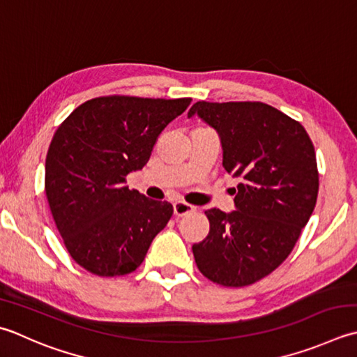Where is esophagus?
<instances>
[{
  "label": "esophagus",
  "instance_id": "esophagus-1",
  "mask_svg": "<svg viewBox=\"0 0 357 357\" xmlns=\"http://www.w3.org/2000/svg\"><path fill=\"white\" fill-rule=\"evenodd\" d=\"M195 212V207L192 204H187L184 201H176L173 204V213L174 216H184Z\"/></svg>",
  "mask_w": 357,
  "mask_h": 357
}]
</instances>
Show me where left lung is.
<instances>
[{
  "instance_id": "left-lung-1",
  "label": "left lung",
  "mask_w": 357,
  "mask_h": 357,
  "mask_svg": "<svg viewBox=\"0 0 357 357\" xmlns=\"http://www.w3.org/2000/svg\"><path fill=\"white\" fill-rule=\"evenodd\" d=\"M216 130L222 165L238 178L236 211H206L208 235L192 246L201 274L230 288L252 284L288 258L316 207L319 172L303 125L261 102H197Z\"/></svg>"
}]
</instances>
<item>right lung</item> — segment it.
Masks as SVG:
<instances>
[{
    "mask_svg": "<svg viewBox=\"0 0 357 357\" xmlns=\"http://www.w3.org/2000/svg\"><path fill=\"white\" fill-rule=\"evenodd\" d=\"M190 102L96 97L55 131L46 155V198L69 255L91 274L136 271L172 218L170 202L145 198L125 183L149 162L158 136Z\"/></svg>",
    "mask_w": 357,
    "mask_h": 357,
    "instance_id": "right-lung-1",
    "label": "right lung"
}]
</instances>
